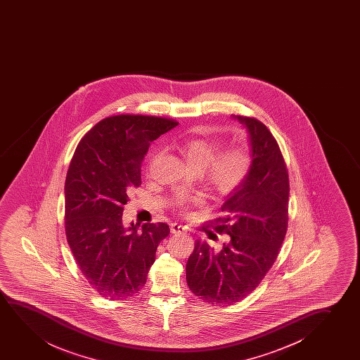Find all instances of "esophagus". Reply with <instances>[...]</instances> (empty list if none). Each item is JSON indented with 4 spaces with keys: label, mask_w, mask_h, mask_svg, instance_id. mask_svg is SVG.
Masks as SVG:
<instances>
[{
    "label": "esophagus",
    "mask_w": 360,
    "mask_h": 360,
    "mask_svg": "<svg viewBox=\"0 0 360 360\" xmlns=\"http://www.w3.org/2000/svg\"><path fill=\"white\" fill-rule=\"evenodd\" d=\"M171 227V232L172 233H183V232H186V227L183 226V225H179L177 222H173L169 225Z\"/></svg>",
    "instance_id": "34e87169"
}]
</instances>
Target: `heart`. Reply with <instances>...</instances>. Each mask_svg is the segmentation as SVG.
<instances>
[{"instance_id":"heart-1","label":"heart","mask_w":360,"mask_h":360,"mask_svg":"<svg viewBox=\"0 0 360 360\" xmlns=\"http://www.w3.org/2000/svg\"><path fill=\"white\" fill-rule=\"evenodd\" d=\"M221 140L205 138L188 139L179 145L191 167L204 172L207 183L217 192L231 194L243 186L251 173L253 155L251 148L243 143L225 148ZM199 198H179L176 207L186 212L194 204H200Z\"/></svg>"}]
</instances>
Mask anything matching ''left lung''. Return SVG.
<instances>
[{
  "label": "left lung",
  "instance_id": "8db88e82",
  "mask_svg": "<svg viewBox=\"0 0 360 360\" xmlns=\"http://www.w3.org/2000/svg\"><path fill=\"white\" fill-rule=\"evenodd\" d=\"M236 118L250 135L251 173L212 225L227 235L221 251L197 240L186 266L193 294L217 306L238 302L261 284L279 255L289 220V176L276 138L255 117Z\"/></svg>",
  "mask_w": 360,
  "mask_h": 360
}]
</instances>
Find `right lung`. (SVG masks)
<instances>
[{
  "label": "right lung",
  "mask_w": 360,
  "mask_h": 360,
  "mask_svg": "<svg viewBox=\"0 0 360 360\" xmlns=\"http://www.w3.org/2000/svg\"><path fill=\"white\" fill-rule=\"evenodd\" d=\"M178 125L174 119L141 114L104 118L84 134L65 181V232L89 285L109 300L136 294L148 279L165 222L124 227V205L141 184L150 143Z\"/></svg>",
  "instance_id": "obj_1"
}]
</instances>
